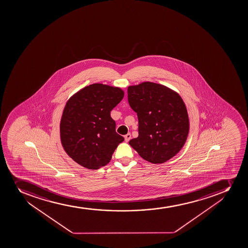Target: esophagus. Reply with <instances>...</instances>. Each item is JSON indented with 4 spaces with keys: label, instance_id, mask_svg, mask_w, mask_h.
I'll return each mask as SVG.
<instances>
[{
    "label": "esophagus",
    "instance_id": "1",
    "mask_svg": "<svg viewBox=\"0 0 248 248\" xmlns=\"http://www.w3.org/2000/svg\"><path fill=\"white\" fill-rule=\"evenodd\" d=\"M131 139V134L130 133H128V134H126L125 136H124V140H125L126 142H128V141H129V140Z\"/></svg>",
    "mask_w": 248,
    "mask_h": 248
}]
</instances>
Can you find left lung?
Segmentation results:
<instances>
[{
    "mask_svg": "<svg viewBox=\"0 0 248 248\" xmlns=\"http://www.w3.org/2000/svg\"><path fill=\"white\" fill-rule=\"evenodd\" d=\"M131 108L138 114V135L129 145L155 164L174 157L186 142L189 120L179 93L167 86L145 81L128 88Z\"/></svg>",
    "mask_w": 248,
    "mask_h": 248,
    "instance_id": "8db88e82",
    "label": "left lung"
}]
</instances>
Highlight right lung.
<instances>
[{"label": "right lung", "mask_w": 248, "mask_h": 248, "mask_svg": "<svg viewBox=\"0 0 248 248\" xmlns=\"http://www.w3.org/2000/svg\"><path fill=\"white\" fill-rule=\"evenodd\" d=\"M120 88L95 83L72 96L64 108L60 131L67 155L87 169L106 166L120 143L110 111L124 98Z\"/></svg>", "instance_id": "obj_1"}]
</instances>
